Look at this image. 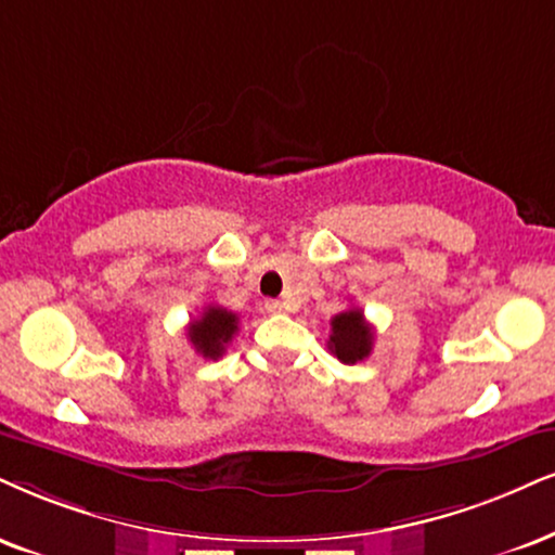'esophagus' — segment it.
Returning <instances> with one entry per match:
<instances>
[{
    "label": "esophagus",
    "instance_id": "esophagus-1",
    "mask_svg": "<svg viewBox=\"0 0 555 555\" xmlns=\"http://www.w3.org/2000/svg\"><path fill=\"white\" fill-rule=\"evenodd\" d=\"M264 309L270 313H285V311H288V306H285L283 300H267Z\"/></svg>",
    "mask_w": 555,
    "mask_h": 555
}]
</instances>
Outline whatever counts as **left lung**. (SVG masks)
<instances>
[{
	"label": "left lung",
	"mask_w": 555,
	"mask_h": 555,
	"mask_svg": "<svg viewBox=\"0 0 555 555\" xmlns=\"http://www.w3.org/2000/svg\"><path fill=\"white\" fill-rule=\"evenodd\" d=\"M373 326L367 324L360 309H347L332 319L330 350L345 365L365 360L373 350Z\"/></svg>",
	"instance_id": "1"
}]
</instances>
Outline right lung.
Listing matches in <instances>:
<instances>
[{
	"mask_svg": "<svg viewBox=\"0 0 555 555\" xmlns=\"http://www.w3.org/2000/svg\"><path fill=\"white\" fill-rule=\"evenodd\" d=\"M236 332L238 317L234 311H225L221 306H208L201 319L190 321L188 339L193 341L195 352L203 354L205 360H218Z\"/></svg>",
	"mask_w": 555,
	"mask_h": 555,
	"instance_id": "1",
	"label": "right lung"
}]
</instances>
